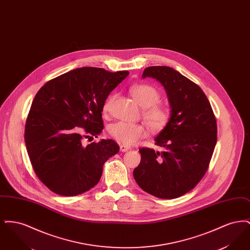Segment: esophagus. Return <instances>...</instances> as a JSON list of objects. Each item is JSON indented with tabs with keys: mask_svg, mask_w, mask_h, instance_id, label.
I'll return each instance as SVG.
<instances>
[{
	"mask_svg": "<svg viewBox=\"0 0 250 250\" xmlns=\"http://www.w3.org/2000/svg\"><path fill=\"white\" fill-rule=\"evenodd\" d=\"M130 149V147L127 146V145H125V144H121V145H120V150H121L122 152H127V151H129Z\"/></svg>",
	"mask_w": 250,
	"mask_h": 250,
	"instance_id": "1",
	"label": "esophagus"
}]
</instances>
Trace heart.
Instances as JSON below:
<instances>
[{
  "label": "heart",
  "instance_id": "b5f03b06",
  "mask_svg": "<svg viewBox=\"0 0 250 250\" xmlns=\"http://www.w3.org/2000/svg\"><path fill=\"white\" fill-rule=\"evenodd\" d=\"M130 93L136 102L144 107L143 118L149 127L154 132L165 129L170 120V111L168 107L158 103L160 94L155 87L149 84H136L131 87ZM113 99L114 97L110 96L104 103L103 109L105 112L110 110ZM108 132L119 143L131 145L146 137L148 129L143 124H131L120 121L110 125Z\"/></svg>",
  "mask_w": 250,
  "mask_h": 250
}]
</instances>
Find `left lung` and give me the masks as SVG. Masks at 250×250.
I'll list each match as a JSON object with an SVG mask.
<instances>
[{"mask_svg": "<svg viewBox=\"0 0 250 250\" xmlns=\"http://www.w3.org/2000/svg\"><path fill=\"white\" fill-rule=\"evenodd\" d=\"M164 86L170 120L155 139L163 152L141 148L133 175L140 188L160 199H175L193 189L204 176L216 143L214 111L202 89L168 66H149L143 79Z\"/></svg>", "mask_w": 250, "mask_h": 250, "instance_id": "obj_1", "label": "left lung"}]
</instances>
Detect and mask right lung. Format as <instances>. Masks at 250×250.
Wrapping results in <instances>:
<instances>
[{"label":"right lung","instance_id":"right-lung-1","mask_svg":"<svg viewBox=\"0 0 250 250\" xmlns=\"http://www.w3.org/2000/svg\"><path fill=\"white\" fill-rule=\"evenodd\" d=\"M128 71L82 67L51 80L37 92L25 125V143L39 180L61 196L93 188L103 165L119 152L112 140L84 146L104 128L102 111L110 92Z\"/></svg>","mask_w":250,"mask_h":250}]
</instances>
